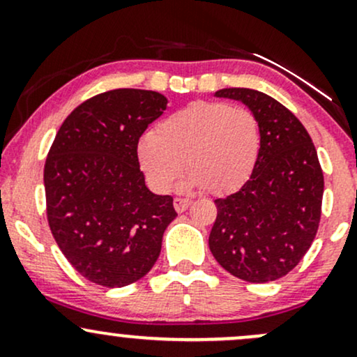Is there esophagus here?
<instances>
[{"instance_id":"34e87169","label":"esophagus","mask_w":357,"mask_h":357,"mask_svg":"<svg viewBox=\"0 0 357 357\" xmlns=\"http://www.w3.org/2000/svg\"><path fill=\"white\" fill-rule=\"evenodd\" d=\"M174 210L178 213H183L186 211L188 208H190L191 204V199L190 198H174Z\"/></svg>"}]
</instances>
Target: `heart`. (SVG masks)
Segmentation results:
<instances>
[{
    "label": "heart",
    "instance_id": "b5f03b06",
    "mask_svg": "<svg viewBox=\"0 0 357 357\" xmlns=\"http://www.w3.org/2000/svg\"><path fill=\"white\" fill-rule=\"evenodd\" d=\"M261 134L252 110L225 102H192L155 126L137 146L142 173L154 190L173 186L184 161L183 190L221 196L240 190L255 169Z\"/></svg>",
    "mask_w": 357,
    "mask_h": 357
}]
</instances>
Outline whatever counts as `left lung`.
<instances>
[{"label":"left lung","mask_w":357,"mask_h":357,"mask_svg":"<svg viewBox=\"0 0 357 357\" xmlns=\"http://www.w3.org/2000/svg\"><path fill=\"white\" fill-rule=\"evenodd\" d=\"M215 96L238 100L255 114L261 144L248 181L215 199L210 250L241 280H277L302 260L317 233L324 192L317 151L302 122L267 93L221 89Z\"/></svg>","instance_id":"left-lung-1"}]
</instances>
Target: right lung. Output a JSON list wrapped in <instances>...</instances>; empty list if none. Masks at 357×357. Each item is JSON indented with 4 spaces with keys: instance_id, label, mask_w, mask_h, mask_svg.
Listing matches in <instances>:
<instances>
[{
    "instance_id": "obj_1",
    "label": "right lung",
    "mask_w": 357,
    "mask_h": 357,
    "mask_svg": "<svg viewBox=\"0 0 357 357\" xmlns=\"http://www.w3.org/2000/svg\"><path fill=\"white\" fill-rule=\"evenodd\" d=\"M167 109L162 93L116 89L63 121L45 162L53 238L82 277L104 287L137 282L161 253L178 213L154 195L139 167V137Z\"/></svg>"
}]
</instances>
